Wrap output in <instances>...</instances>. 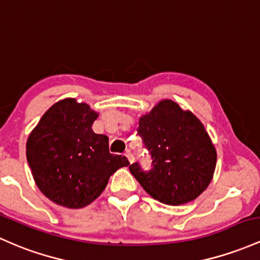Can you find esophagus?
<instances>
[{
	"label": "esophagus",
	"mask_w": 260,
	"mask_h": 260,
	"mask_svg": "<svg viewBox=\"0 0 260 260\" xmlns=\"http://www.w3.org/2000/svg\"><path fill=\"white\" fill-rule=\"evenodd\" d=\"M125 156H126L127 160H129L130 164H133L134 160H135V157H134V155H133V153H131L130 151H127L126 153H125Z\"/></svg>",
	"instance_id": "obj_1"
}]
</instances>
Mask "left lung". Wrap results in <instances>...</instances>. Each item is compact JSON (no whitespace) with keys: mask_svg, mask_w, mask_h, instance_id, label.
Here are the masks:
<instances>
[{"mask_svg":"<svg viewBox=\"0 0 260 260\" xmlns=\"http://www.w3.org/2000/svg\"><path fill=\"white\" fill-rule=\"evenodd\" d=\"M139 135L152 157L151 171L138 162L130 172L152 198L170 206L191 202L207 188L217 164L216 147L200 119L171 99L139 119Z\"/></svg>","mask_w":260,"mask_h":260,"instance_id":"8db88e82","label":"left lung"}]
</instances>
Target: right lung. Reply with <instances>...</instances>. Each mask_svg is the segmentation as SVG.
Segmentation results:
<instances>
[{"mask_svg": "<svg viewBox=\"0 0 260 260\" xmlns=\"http://www.w3.org/2000/svg\"><path fill=\"white\" fill-rule=\"evenodd\" d=\"M99 114L85 103L66 98L53 104L30 131L27 161L42 193L66 208L90 205L110 176L130 162L109 152V138L91 125Z\"/></svg>", "mask_w": 260, "mask_h": 260, "instance_id": "1", "label": "right lung"}]
</instances>
